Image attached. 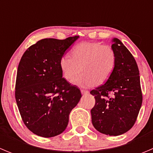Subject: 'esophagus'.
Instances as JSON below:
<instances>
[{
	"label": "esophagus",
	"instance_id": "34e87169",
	"mask_svg": "<svg viewBox=\"0 0 153 153\" xmlns=\"http://www.w3.org/2000/svg\"><path fill=\"white\" fill-rule=\"evenodd\" d=\"M81 93H82L83 95L87 94V93H89V92L87 91V90H81Z\"/></svg>",
	"mask_w": 153,
	"mask_h": 153
}]
</instances>
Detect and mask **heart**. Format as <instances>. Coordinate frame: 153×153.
<instances>
[{
  "label": "heart",
  "mask_w": 153,
  "mask_h": 153,
  "mask_svg": "<svg viewBox=\"0 0 153 153\" xmlns=\"http://www.w3.org/2000/svg\"><path fill=\"white\" fill-rule=\"evenodd\" d=\"M116 64V54L110 45L100 42H84L75 45L71 57L64 55L60 60L63 77L83 87L100 85L108 80Z\"/></svg>",
  "instance_id": "b5f03b06"
}]
</instances>
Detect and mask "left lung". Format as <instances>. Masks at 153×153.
<instances>
[{"label":"left lung","instance_id":"obj_1","mask_svg":"<svg viewBox=\"0 0 153 153\" xmlns=\"http://www.w3.org/2000/svg\"><path fill=\"white\" fill-rule=\"evenodd\" d=\"M111 47L116 64L106 82L90 91L96 104L91 109L92 123L97 131L111 136L131 129L142 105L140 74L134 57L117 38Z\"/></svg>","mask_w":153,"mask_h":153}]
</instances>
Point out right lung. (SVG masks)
<instances>
[{
  "mask_svg": "<svg viewBox=\"0 0 153 153\" xmlns=\"http://www.w3.org/2000/svg\"><path fill=\"white\" fill-rule=\"evenodd\" d=\"M78 36L65 39H43L31 45L19 62L16 103L22 119L33 134L51 137L67 127L71 111L81 93L64 78L60 60Z\"/></svg>",
  "mask_w": 153,
  "mask_h": 153,
  "instance_id": "right-lung-1",
  "label": "right lung"
}]
</instances>
